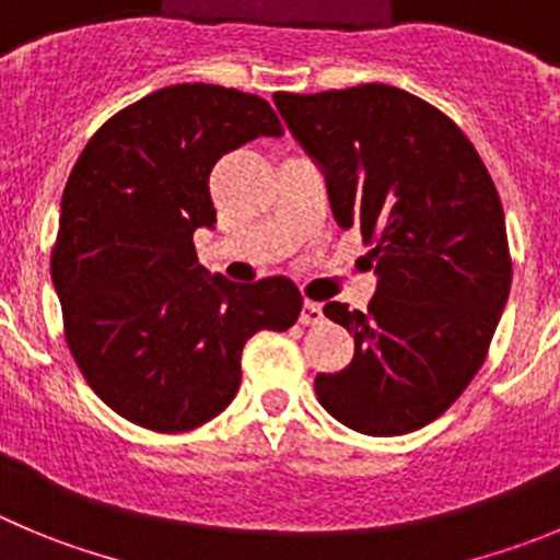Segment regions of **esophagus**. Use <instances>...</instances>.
<instances>
[{
    "label": "esophagus",
    "instance_id": "1",
    "mask_svg": "<svg viewBox=\"0 0 560 560\" xmlns=\"http://www.w3.org/2000/svg\"><path fill=\"white\" fill-rule=\"evenodd\" d=\"M320 320H323V306L317 304V301H310V298H306L304 310H301V323H304V326H317Z\"/></svg>",
    "mask_w": 560,
    "mask_h": 560
}]
</instances>
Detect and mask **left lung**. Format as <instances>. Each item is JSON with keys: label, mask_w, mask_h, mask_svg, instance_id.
<instances>
[{"label": "left lung", "mask_w": 560, "mask_h": 560, "mask_svg": "<svg viewBox=\"0 0 560 560\" xmlns=\"http://www.w3.org/2000/svg\"><path fill=\"white\" fill-rule=\"evenodd\" d=\"M292 138L320 165L342 229L373 243L368 312L323 306L353 334L339 373L315 378L323 409L368 436L445 415L483 364L511 290L498 187L467 135L392 85L276 93Z\"/></svg>", "instance_id": "obj_1"}]
</instances>
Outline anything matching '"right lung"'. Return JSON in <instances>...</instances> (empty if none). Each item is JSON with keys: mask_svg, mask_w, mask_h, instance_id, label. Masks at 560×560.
<instances>
[{"mask_svg": "<svg viewBox=\"0 0 560 560\" xmlns=\"http://www.w3.org/2000/svg\"><path fill=\"white\" fill-rule=\"evenodd\" d=\"M262 135H284L265 98L171 85L115 113L68 176L51 248L66 342L135 425L179 433L218 417L240 389L243 345L301 315L290 279L207 276L192 245L196 229L215 226V162Z\"/></svg>", "mask_w": 560, "mask_h": 560, "instance_id": "obj_1", "label": "right lung"}]
</instances>
